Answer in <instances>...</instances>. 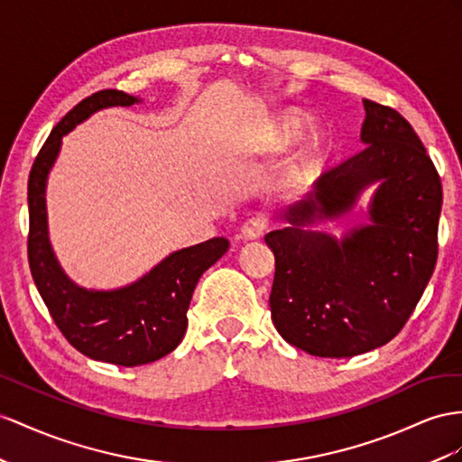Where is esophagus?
<instances>
[{"label":"esophagus","instance_id":"esophagus-1","mask_svg":"<svg viewBox=\"0 0 462 462\" xmlns=\"http://www.w3.org/2000/svg\"><path fill=\"white\" fill-rule=\"evenodd\" d=\"M265 230H267V218L265 217H252L244 222L242 238L244 240H257V238H262Z\"/></svg>","mask_w":462,"mask_h":462}]
</instances>
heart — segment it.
I'll list each match as a JSON object with an SVG mask.
<instances>
[{
  "label": "heart",
  "mask_w": 462,
  "mask_h": 462,
  "mask_svg": "<svg viewBox=\"0 0 462 462\" xmlns=\"http://www.w3.org/2000/svg\"><path fill=\"white\" fill-rule=\"evenodd\" d=\"M304 125H306V118L297 113L282 115L273 130V144H277V146L289 144V142H292L300 134ZM324 156H326L324 140L320 136H312L309 140V144L302 148L297 163H294V175H297L299 180H306V177L314 175L318 171V168L322 165Z\"/></svg>",
  "instance_id": "obj_1"
}]
</instances>
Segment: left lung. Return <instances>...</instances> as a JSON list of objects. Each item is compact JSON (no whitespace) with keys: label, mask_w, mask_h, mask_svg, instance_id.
<instances>
[{"label":"left lung","mask_w":462,"mask_h":462,"mask_svg":"<svg viewBox=\"0 0 462 462\" xmlns=\"http://www.w3.org/2000/svg\"><path fill=\"white\" fill-rule=\"evenodd\" d=\"M363 105L365 148L318 177L314 191L287 210L291 226L265 236L275 254L271 318L291 346L316 357H355L398 336L439 250L443 189L428 150L396 109ZM378 179L371 227L339 245L303 228L316 216L345 211Z\"/></svg>","instance_id":"obj_1"}]
</instances>
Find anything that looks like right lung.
<instances>
[{
	"label": "right lung",
	"mask_w": 462,
	"mask_h": 462,
	"mask_svg": "<svg viewBox=\"0 0 462 462\" xmlns=\"http://www.w3.org/2000/svg\"><path fill=\"white\" fill-rule=\"evenodd\" d=\"M138 99L118 89H101L79 101L58 123L34 158L29 173L31 275L62 336L79 353L121 366L146 365L173 351L187 329V309L199 277L226 254L228 240L212 238L165 257L146 277L118 291H86L56 263L46 238L44 185L62 136L91 113Z\"/></svg>",
	"instance_id": "1"
}]
</instances>
